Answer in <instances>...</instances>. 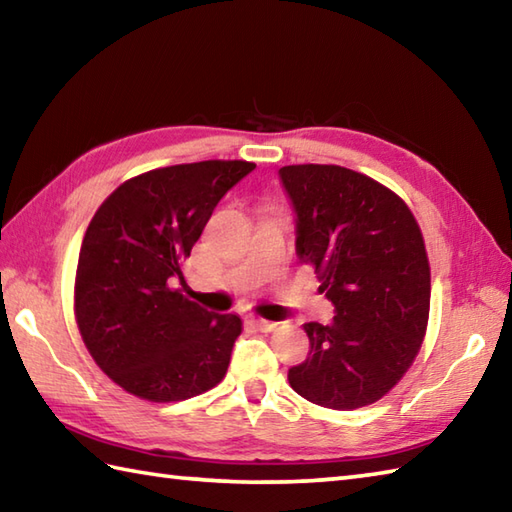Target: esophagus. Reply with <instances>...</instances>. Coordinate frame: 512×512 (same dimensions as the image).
Returning a JSON list of instances; mask_svg holds the SVG:
<instances>
[{
    "mask_svg": "<svg viewBox=\"0 0 512 512\" xmlns=\"http://www.w3.org/2000/svg\"><path fill=\"white\" fill-rule=\"evenodd\" d=\"M253 325L262 332H273L277 328L275 321H266V319H253Z\"/></svg>",
    "mask_w": 512,
    "mask_h": 512,
    "instance_id": "1",
    "label": "esophagus"
}]
</instances>
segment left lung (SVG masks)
<instances>
[{
  "instance_id": "obj_1",
  "label": "left lung",
  "mask_w": 512,
  "mask_h": 512,
  "mask_svg": "<svg viewBox=\"0 0 512 512\" xmlns=\"http://www.w3.org/2000/svg\"><path fill=\"white\" fill-rule=\"evenodd\" d=\"M297 255L334 303L306 323L310 354L288 372L314 405L352 411L383 398L416 361L429 321L431 268L422 231L385 184L339 165H288Z\"/></svg>"
}]
</instances>
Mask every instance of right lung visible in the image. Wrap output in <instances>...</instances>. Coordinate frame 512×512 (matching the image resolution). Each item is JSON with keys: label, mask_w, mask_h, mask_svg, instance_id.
<instances>
[{"label": "right lung", "mask_w": 512, "mask_h": 512, "mask_svg": "<svg viewBox=\"0 0 512 512\" xmlns=\"http://www.w3.org/2000/svg\"><path fill=\"white\" fill-rule=\"evenodd\" d=\"M255 162L202 160L125 180L96 209L74 279V317L103 372L151 402L187 400L226 376L237 314L175 288L213 209Z\"/></svg>", "instance_id": "1"}]
</instances>
